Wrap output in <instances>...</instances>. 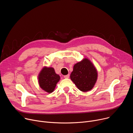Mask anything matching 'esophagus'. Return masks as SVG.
Wrapping results in <instances>:
<instances>
[{"mask_svg":"<svg viewBox=\"0 0 133 133\" xmlns=\"http://www.w3.org/2000/svg\"><path fill=\"white\" fill-rule=\"evenodd\" d=\"M64 77L65 78H68L69 77V74H68V75H65V76H64Z\"/></svg>","mask_w":133,"mask_h":133,"instance_id":"esophagus-1","label":"esophagus"}]
</instances>
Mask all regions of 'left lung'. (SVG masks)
<instances>
[{
    "mask_svg": "<svg viewBox=\"0 0 133 133\" xmlns=\"http://www.w3.org/2000/svg\"><path fill=\"white\" fill-rule=\"evenodd\" d=\"M96 68L88 58L74 65L70 77L75 85L82 91L91 90L97 79Z\"/></svg>",
    "mask_w": 133,
    "mask_h": 133,
    "instance_id": "8db88e82",
    "label": "left lung"
}]
</instances>
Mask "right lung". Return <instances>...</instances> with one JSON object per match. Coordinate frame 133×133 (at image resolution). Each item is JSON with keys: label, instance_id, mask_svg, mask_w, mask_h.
I'll list each match as a JSON object with an SVG mask.
<instances>
[{"label": "right lung", "instance_id": "obj_1", "mask_svg": "<svg viewBox=\"0 0 133 133\" xmlns=\"http://www.w3.org/2000/svg\"><path fill=\"white\" fill-rule=\"evenodd\" d=\"M38 79L41 88L45 91L51 93L59 81L60 76L56 74L54 68L44 67L39 72Z\"/></svg>", "mask_w": 133, "mask_h": 133}]
</instances>
